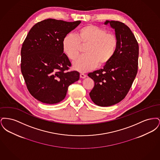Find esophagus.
Here are the masks:
<instances>
[{"label": "esophagus", "instance_id": "esophagus-1", "mask_svg": "<svg viewBox=\"0 0 160 160\" xmlns=\"http://www.w3.org/2000/svg\"><path fill=\"white\" fill-rule=\"evenodd\" d=\"M80 78H84L86 77V75L84 74L83 73H81V74H80Z\"/></svg>", "mask_w": 160, "mask_h": 160}]
</instances>
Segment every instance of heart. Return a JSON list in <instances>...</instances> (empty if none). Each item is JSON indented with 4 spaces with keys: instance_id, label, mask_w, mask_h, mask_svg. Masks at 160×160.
I'll use <instances>...</instances> for the list:
<instances>
[{
    "instance_id": "1",
    "label": "heart",
    "mask_w": 160,
    "mask_h": 160,
    "mask_svg": "<svg viewBox=\"0 0 160 160\" xmlns=\"http://www.w3.org/2000/svg\"><path fill=\"white\" fill-rule=\"evenodd\" d=\"M118 44L114 34L89 24L80 28L77 36L67 35L62 41V48L69 59L74 61L79 55L82 46H87L84 50L86 54L73 62L74 69L84 72L95 68L98 65L102 66L108 63L116 53Z\"/></svg>"
}]
</instances>
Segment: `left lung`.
Instances as JSON below:
<instances>
[{"mask_svg":"<svg viewBox=\"0 0 160 160\" xmlns=\"http://www.w3.org/2000/svg\"><path fill=\"white\" fill-rule=\"evenodd\" d=\"M114 29L118 44L112 59L104 68L88 74L94 81L89 93L97 106H111L123 99L132 86L138 70V44L132 31L123 23L106 20Z\"/></svg>","mask_w":160,"mask_h":160,"instance_id":"8db88e82","label":"left lung"}]
</instances>
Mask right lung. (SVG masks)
Instances as JSON below:
<instances>
[{
  "mask_svg": "<svg viewBox=\"0 0 160 160\" xmlns=\"http://www.w3.org/2000/svg\"><path fill=\"white\" fill-rule=\"evenodd\" d=\"M80 23L48 18L35 24L29 32L21 50V71L35 99L58 103L65 98L69 86L78 80V72L68 71L71 63L63 53L62 41Z\"/></svg>",
  "mask_w": 160,
  "mask_h": 160,
  "instance_id": "obj_1",
  "label": "right lung"
}]
</instances>
